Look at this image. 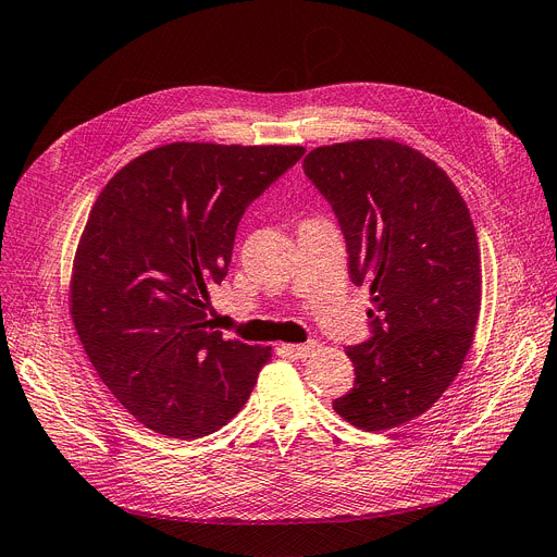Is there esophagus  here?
<instances>
[{"mask_svg":"<svg viewBox=\"0 0 557 557\" xmlns=\"http://www.w3.org/2000/svg\"><path fill=\"white\" fill-rule=\"evenodd\" d=\"M315 349H318V343H315V341H308V343H304V345H290V347H287V351L299 356V359H306V356H310Z\"/></svg>","mask_w":557,"mask_h":557,"instance_id":"esophagus-1","label":"esophagus"}]
</instances>
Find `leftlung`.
<instances>
[{
	"mask_svg": "<svg viewBox=\"0 0 557 557\" xmlns=\"http://www.w3.org/2000/svg\"><path fill=\"white\" fill-rule=\"evenodd\" d=\"M304 171L372 301V338L347 347L356 380L333 409L366 432L399 428L446 393L473 345L482 270L471 212L446 171L393 139L320 146Z\"/></svg>",
	"mask_w": 557,
	"mask_h": 557,
	"instance_id": "obj_1",
	"label": "left lung"
}]
</instances>
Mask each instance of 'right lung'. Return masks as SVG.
Listing matches in <instances>:
<instances>
[{
  "label": "right lung",
  "mask_w": 557,
  "mask_h": 557,
  "mask_svg": "<svg viewBox=\"0 0 557 557\" xmlns=\"http://www.w3.org/2000/svg\"><path fill=\"white\" fill-rule=\"evenodd\" d=\"M304 146L175 141L100 191L73 262L71 315L100 380L152 432L198 438L247 403L272 347L224 341L203 313L251 201Z\"/></svg>",
  "instance_id": "add662e5"
}]
</instances>
